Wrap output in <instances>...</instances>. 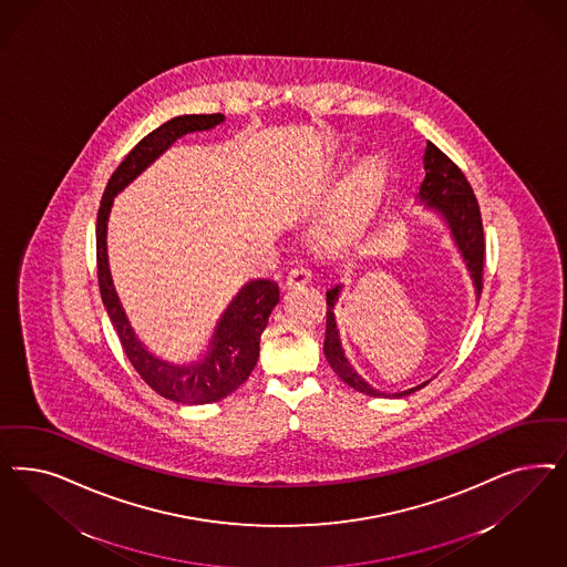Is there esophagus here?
I'll use <instances>...</instances> for the list:
<instances>
[{"label": "esophagus", "mask_w": 567, "mask_h": 567, "mask_svg": "<svg viewBox=\"0 0 567 567\" xmlns=\"http://www.w3.org/2000/svg\"><path fill=\"white\" fill-rule=\"evenodd\" d=\"M309 281H311V271H309L307 267L298 265V267H293L292 271L288 274L286 286H288L290 290H296V288H305Z\"/></svg>", "instance_id": "1"}]
</instances>
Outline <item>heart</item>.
I'll return each mask as SVG.
<instances>
[{"mask_svg": "<svg viewBox=\"0 0 567 567\" xmlns=\"http://www.w3.org/2000/svg\"><path fill=\"white\" fill-rule=\"evenodd\" d=\"M384 175V166L378 161H365L352 173L340 200L336 202L326 220V238L331 241H344L363 227L371 206L380 196Z\"/></svg>", "mask_w": 567, "mask_h": 567, "instance_id": "1", "label": "heart"}]
</instances>
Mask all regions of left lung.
<instances>
[{
  "label": "left lung",
  "mask_w": 567,
  "mask_h": 567,
  "mask_svg": "<svg viewBox=\"0 0 567 567\" xmlns=\"http://www.w3.org/2000/svg\"><path fill=\"white\" fill-rule=\"evenodd\" d=\"M423 182L415 198L423 204L425 210L434 213L446 225L453 244L457 246L458 255L463 258L470 277L474 281L475 296L480 300L482 293V269H484V229H482V215L475 200L474 189L465 175L440 147L427 142L423 154ZM342 284H336L326 293L328 300V323H326V344L323 352L329 365L344 384L363 392L367 396H384V399H402L411 392L420 390L427 382L402 390V392H380L357 373V369L348 361L344 348L340 342V331L336 328V302L342 292Z\"/></svg>",
  "instance_id": "8db88e82"
}]
</instances>
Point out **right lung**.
<instances>
[{
	"label": "right lung",
	"mask_w": 567,
	"mask_h": 567,
	"mask_svg": "<svg viewBox=\"0 0 567 567\" xmlns=\"http://www.w3.org/2000/svg\"><path fill=\"white\" fill-rule=\"evenodd\" d=\"M225 121L223 114H183L154 128L133 147L125 161L112 173L104 189L95 225V255H97V281L102 302L109 311L110 321L118 333L125 354L152 390L168 401L182 404H206L217 402L248 380L252 373L260 333L269 323V315L279 302V288L271 279H252L241 286L234 300L220 315L215 331L208 340L206 352L192 363H171L150 352L128 323L109 267V217L114 196L121 194L128 183L140 177L147 166L161 158L179 137L196 131H208Z\"/></svg>",
	"instance_id": "add662e5"
}]
</instances>
